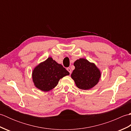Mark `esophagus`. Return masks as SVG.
<instances>
[{
    "label": "esophagus",
    "instance_id": "esophagus-1",
    "mask_svg": "<svg viewBox=\"0 0 131 131\" xmlns=\"http://www.w3.org/2000/svg\"><path fill=\"white\" fill-rule=\"evenodd\" d=\"M67 70L69 72V73H70V74H71V69H70V68H67Z\"/></svg>",
    "mask_w": 131,
    "mask_h": 131
}]
</instances>
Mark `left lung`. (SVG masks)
Returning a JSON list of instances; mask_svg holds the SVG:
<instances>
[{
    "mask_svg": "<svg viewBox=\"0 0 131 131\" xmlns=\"http://www.w3.org/2000/svg\"><path fill=\"white\" fill-rule=\"evenodd\" d=\"M74 65L75 69L71 77L78 88L83 90H90L97 84L101 73L94 63L84 58H80L74 62Z\"/></svg>",
    "mask_w": 131,
    "mask_h": 131,
    "instance_id": "left-lung-1",
    "label": "left lung"
}]
</instances>
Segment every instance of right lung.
Returning a JSON list of instances; mask_svg holds the SVG:
<instances>
[{
	"label": "right lung",
	"instance_id": "obj_1",
	"mask_svg": "<svg viewBox=\"0 0 131 131\" xmlns=\"http://www.w3.org/2000/svg\"><path fill=\"white\" fill-rule=\"evenodd\" d=\"M69 74V72L62 65L49 57L34 69L32 79L36 87L47 92L54 88L60 79Z\"/></svg>",
	"mask_w": 131,
	"mask_h": 131
}]
</instances>
